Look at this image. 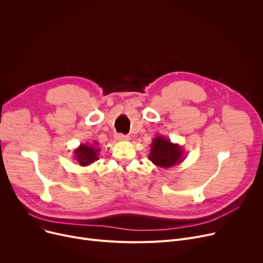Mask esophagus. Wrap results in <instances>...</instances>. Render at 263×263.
<instances>
[{
  "label": "esophagus",
  "mask_w": 263,
  "mask_h": 263,
  "mask_svg": "<svg viewBox=\"0 0 263 263\" xmlns=\"http://www.w3.org/2000/svg\"><path fill=\"white\" fill-rule=\"evenodd\" d=\"M116 139L118 141H129L130 140V136L129 135H123V134H117L116 135Z\"/></svg>",
  "instance_id": "34e87169"
}]
</instances>
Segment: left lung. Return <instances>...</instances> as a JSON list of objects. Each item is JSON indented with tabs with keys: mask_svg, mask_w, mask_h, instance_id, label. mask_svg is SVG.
<instances>
[{
	"mask_svg": "<svg viewBox=\"0 0 263 263\" xmlns=\"http://www.w3.org/2000/svg\"><path fill=\"white\" fill-rule=\"evenodd\" d=\"M148 159L159 167L168 168L180 164L184 159V150L179 145L172 143L164 135L156 136L150 145Z\"/></svg>",
	"mask_w": 263,
	"mask_h": 263,
	"instance_id": "obj_1",
	"label": "left lung"
}]
</instances>
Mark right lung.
<instances>
[{
	"instance_id": "1",
	"label": "right lung",
	"mask_w": 263,
	"mask_h": 263,
	"mask_svg": "<svg viewBox=\"0 0 263 263\" xmlns=\"http://www.w3.org/2000/svg\"><path fill=\"white\" fill-rule=\"evenodd\" d=\"M99 143L93 142L92 144H81L74 151V160L80 164V166H87L98 160V155L100 153Z\"/></svg>"
}]
</instances>
